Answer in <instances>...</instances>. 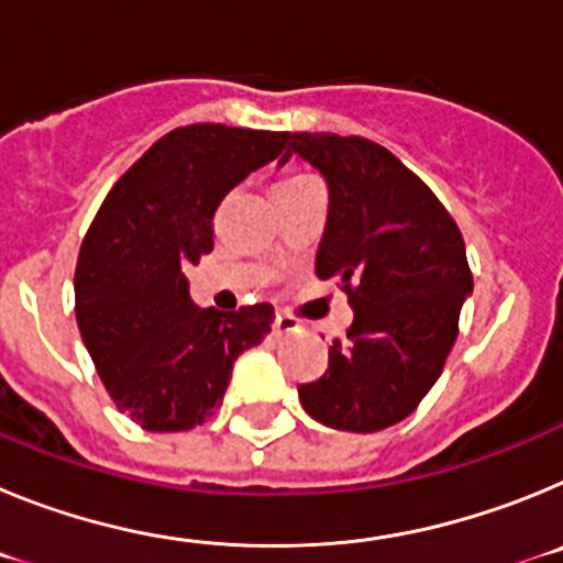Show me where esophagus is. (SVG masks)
<instances>
[{"instance_id":"esophagus-1","label":"esophagus","mask_w":563,"mask_h":563,"mask_svg":"<svg viewBox=\"0 0 563 563\" xmlns=\"http://www.w3.org/2000/svg\"><path fill=\"white\" fill-rule=\"evenodd\" d=\"M273 332L276 335H296V332H301V321L292 316H285V312H278L276 321H273Z\"/></svg>"}]
</instances>
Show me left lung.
<instances>
[{
  "mask_svg": "<svg viewBox=\"0 0 563 563\" xmlns=\"http://www.w3.org/2000/svg\"><path fill=\"white\" fill-rule=\"evenodd\" d=\"M287 157L324 174L327 231L316 276L335 278L355 318L332 341L330 366L301 383L312 420L330 429H389L406 420L442 375L474 290L454 217L389 148L366 137L292 132Z\"/></svg>",
  "mask_w": 563,
  "mask_h": 563,
  "instance_id": "obj_1",
  "label": "left lung"
}]
</instances>
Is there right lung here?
I'll return each instance as SVG.
<instances>
[{
	"label": "right lung",
	"instance_id": "right-lung-1",
	"mask_svg": "<svg viewBox=\"0 0 563 563\" xmlns=\"http://www.w3.org/2000/svg\"><path fill=\"white\" fill-rule=\"evenodd\" d=\"M290 132L191 123L163 134L107 194L76 265L84 346L114 406L146 431H188L220 409L233 361L265 341L271 305L200 310L186 267L213 251V213L276 161Z\"/></svg>",
	"mask_w": 563,
	"mask_h": 563
}]
</instances>
